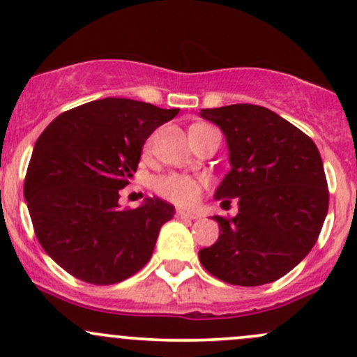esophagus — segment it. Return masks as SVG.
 I'll use <instances>...</instances> for the list:
<instances>
[{"label":"esophagus","mask_w":357,"mask_h":357,"mask_svg":"<svg viewBox=\"0 0 357 357\" xmlns=\"http://www.w3.org/2000/svg\"><path fill=\"white\" fill-rule=\"evenodd\" d=\"M176 216L181 220H198V215L191 211H184V210H178L176 211Z\"/></svg>","instance_id":"1"}]
</instances>
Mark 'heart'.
Here are the masks:
<instances>
[{"label":"heart","mask_w":357,"mask_h":357,"mask_svg":"<svg viewBox=\"0 0 357 357\" xmlns=\"http://www.w3.org/2000/svg\"><path fill=\"white\" fill-rule=\"evenodd\" d=\"M151 147V141L147 142V149ZM203 190L202 179L188 174H166L155 181V191L166 199L181 206H190L198 202Z\"/></svg>","instance_id":"b5f03b06"}]
</instances>
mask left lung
<instances>
[{
	"instance_id": "8db88e82",
	"label": "left lung",
	"mask_w": 357,
	"mask_h": 357,
	"mask_svg": "<svg viewBox=\"0 0 357 357\" xmlns=\"http://www.w3.org/2000/svg\"><path fill=\"white\" fill-rule=\"evenodd\" d=\"M223 130L231 169L215 198H236L233 218L213 216L220 236L199 250L203 267L231 285L257 287L284 277L312 250L329 208L317 146L272 110L252 104L202 109Z\"/></svg>"
}]
</instances>
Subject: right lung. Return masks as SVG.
<instances>
[{
  "label": "right lung",
  "instance_id": "obj_1",
  "mask_svg": "<svg viewBox=\"0 0 357 357\" xmlns=\"http://www.w3.org/2000/svg\"><path fill=\"white\" fill-rule=\"evenodd\" d=\"M178 112L107 97L60 114L38 137L24 199L40 245L70 275L110 285L149 261L174 206L146 198L122 210L119 190L136 173L146 139Z\"/></svg>",
  "mask_w": 357,
  "mask_h": 357
}]
</instances>
